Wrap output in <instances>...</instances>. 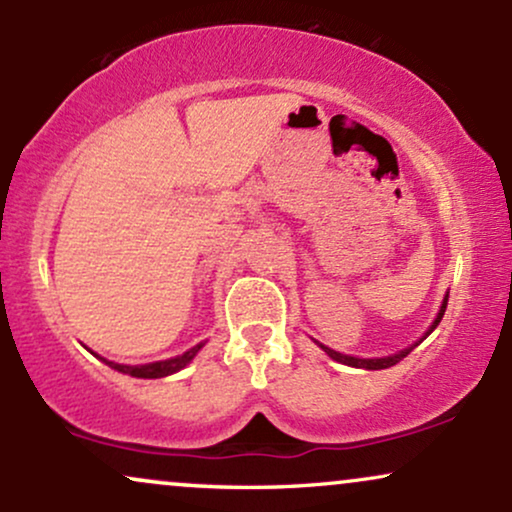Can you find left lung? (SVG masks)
<instances>
[{
  "label": "left lung",
  "instance_id": "obj_1",
  "mask_svg": "<svg viewBox=\"0 0 512 512\" xmlns=\"http://www.w3.org/2000/svg\"><path fill=\"white\" fill-rule=\"evenodd\" d=\"M445 308H448V293H445V298H443V305H440V310H438L436 320H433V325L428 327L424 337H421L419 342H414V344H411V346H407V349L397 351V354H392V356H383V358H356V356H346V354H339V351H334V349H330V346H325V344H320V342H315V344L320 346V349L325 351L327 356L334 358V361H337V363H344V366H351V368H366V370H383V368H390V366H395V363L402 361V358L407 356L409 351H414L416 346H419L421 342H424V339L428 337V334H431L433 330H436V327H438V322L443 320V315H445Z\"/></svg>",
  "mask_w": 512,
  "mask_h": 512
}]
</instances>
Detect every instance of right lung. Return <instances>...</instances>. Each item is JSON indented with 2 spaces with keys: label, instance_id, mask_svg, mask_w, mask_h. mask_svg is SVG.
Listing matches in <instances>:
<instances>
[{
  "label": "right lung",
  "instance_id": "add662e5",
  "mask_svg": "<svg viewBox=\"0 0 512 512\" xmlns=\"http://www.w3.org/2000/svg\"><path fill=\"white\" fill-rule=\"evenodd\" d=\"M204 344H197L192 346V349H187L185 354L175 356V358H166V361H156V363H144V366H125V363H115V361H105L101 358L103 363H108L110 368L117 370V373H125V375H132V378H166V375H173L178 373L187 366V363L192 361V358L197 356V351L202 349Z\"/></svg>",
  "mask_w": 512,
  "mask_h": 512
}]
</instances>
